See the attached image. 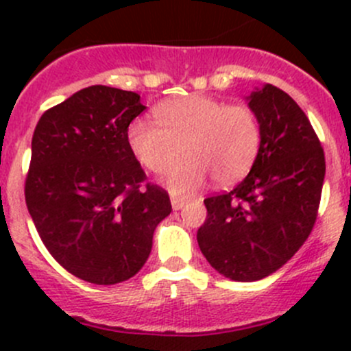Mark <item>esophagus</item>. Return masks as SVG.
Instances as JSON below:
<instances>
[{
  "instance_id": "34e87169",
  "label": "esophagus",
  "mask_w": 351,
  "mask_h": 351,
  "mask_svg": "<svg viewBox=\"0 0 351 351\" xmlns=\"http://www.w3.org/2000/svg\"><path fill=\"white\" fill-rule=\"evenodd\" d=\"M186 198L185 197H176V195H171V205H173V210H180V208L183 207V205L186 204Z\"/></svg>"
}]
</instances>
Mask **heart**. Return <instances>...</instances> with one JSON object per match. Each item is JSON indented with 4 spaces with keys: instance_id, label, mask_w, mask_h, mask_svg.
Masks as SVG:
<instances>
[{
    "instance_id": "heart-1",
    "label": "heart",
    "mask_w": 351,
    "mask_h": 351,
    "mask_svg": "<svg viewBox=\"0 0 351 351\" xmlns=\"http://www.w3.org/2000/svg\"><path fill=\"white\" fill-rule=\"evenodd\" d=\"M156 122L136 119L127 143L137 161L156 175L169 173L173 192L190 193L207 180L232 185L250 173L260 154L263 127L247 105H228L205 95L173 98L156 108Z\"/></svg>"
}]
</instances>
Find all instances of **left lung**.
<instances>
[{"instance_id": "left-lung-1", "label": "left lung", "mask_w": 351, "mask_h": 351, "mask_svg": "<svg viewBox=\"0 0 351 351\" xmlns=\"http://www.w3.org/2000/svg\"><path fill=\"white\" fill-rule=\"evenodd\" d=\"M263 127L260 154L229 193L205 198L197 232L212 268L254 282L282 268L309 238L323 192L324 151L302 108L274 84L247 97Z\"/></svg>"}]
</instances>
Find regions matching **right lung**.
<instances>
[{"label":"right lung","instance_id":"add662e5","mask_svg":"<svg viewBox=\"0 0 351 351\" xmlns=\"http://www.w3.org/2000/svg\"><path fill=\"white\" fill-rule=\"evenodd\" d=\"M144 108L134 91L95 84L44 112L32 137V221L52 258L90 284L134 277L171 212L166 190L143 186L146 173L127 143Z\"/></svg>","mask_w":351,"mask_h":351}]
</instances>
